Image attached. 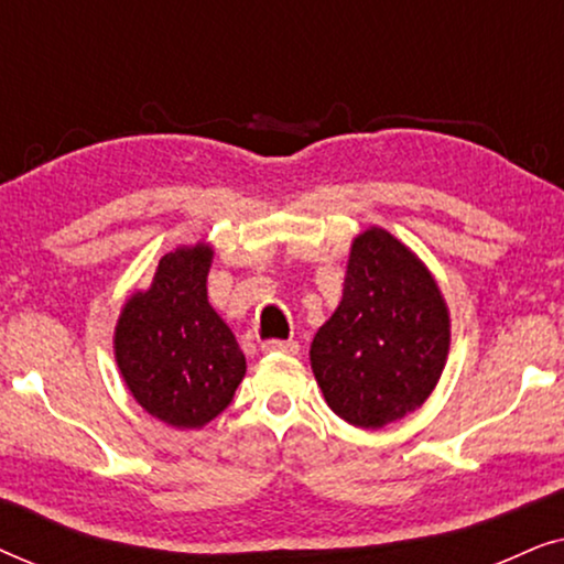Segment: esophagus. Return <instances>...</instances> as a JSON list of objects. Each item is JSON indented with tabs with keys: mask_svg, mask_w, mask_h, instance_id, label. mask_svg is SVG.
Instances as JSON below:
<instances>
[{
	"mask_svg": "<svg viewBox=\"0 0 564 564\" xmlns=\"http://www.w3.org/2000/svg\"><path fill=\"white\" fill-rule=\"evenodd\" d=\"M297 341H264L261 351L264 354H297Z\"/></svg>",
	"mask_w": 564,
	"mask_h": 564,
	"instance_id": "esophagus-1",
	"label": "esophagus"
}]
</instances>
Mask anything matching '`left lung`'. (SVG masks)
Wrapping results in <instances>:
<instances>
[{
  "instance_id": "1",
  "label": "left lung",
  "mask_w": 564,
  "mask_h": 564,
  "mask_svg": "<svg viewBox=\"0 0 564 564\" xmlns=\"http://www.w3.org/2000/svg\"><path fill=\"white\" fill-rule=\"evenodd\" d=\"M452 318L419 253L380 226L351 241L344 297L311 344V367L330 411L382 429L419 411L449 357Z\"/></svg>"
}]
</instances>
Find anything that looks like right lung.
Instances as JSON below:
<instances>
[{"label":"right lung","mask_w":564,"mask_h":564,"mask_svg":"<svg viewBox=\"0 0 564 564\" xmlns=\"http://www.w3.org/2000/svg\"><path fill=\"white\" fill-rule=\"evenodd\" d=\"M215 249L176 246L135 290L115 323V361L130 395L174 429H203L223 413L246 375V357L207 300Z\"/></svg>","instance_id":"obj_1"}]
</instances>
